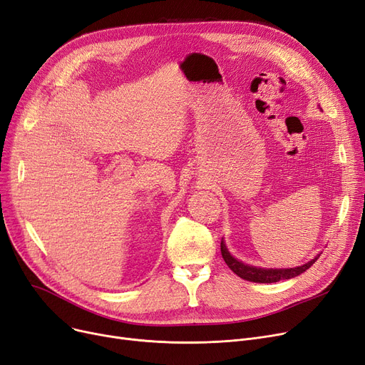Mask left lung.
<instances>
[{"label": "left lung", "mask_w": 365, "mask_h": 365, "mask_svg": "<svg viewBox=\"0 0 365 365\" xmlns=\"http://www.w3.org/2000/svg\"><path fill=\"white\" fill-rule=\"evenodd\" d=\"M220 252H222V258H224L227 265L237 276L255 283H274L279 280H288V279L297 277L301 273H304L307 268H310L316 262V259L321 257V253H318V255H316L313 259H310L309 262L294 268H264V267L245 264L243 261L234 258L231 255V252L228 250L224 239L220 242Z\"/></svg>", "instance_id": "left-lung-1"}]
</instances>
